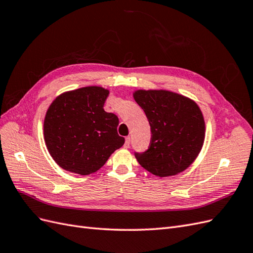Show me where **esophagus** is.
Segmentation results:
<instances>
[{"instance_id": "1", "label": "esophagus", "mask_w": 253, "mask_h": 253, "mask_svg": "<svg viewBox=\"0 0 253 253\" xmlns=\"http://www.w3.org/2000/svg\"><path fill=\"white\" fill-rule=\"evenodd\" d=\"M129 144H131V138L129 137H126V142H125V148H129Z\"/></svg>"}]
</instances>
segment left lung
I'll list each match as a JSON object with an SVG mask.
<instances>
[{"label": "left lung", "mask_w": 253, "mask_h": 253, "mask_svg": "<svg viewBox=\"0 0 253 253\" xmlns=\"http://www.w3.org/2000/svg\"><path fill=\"white\" fill-rule=\"evenodd\" d=\"M151 126V142L135 153L139 165L158 177L185 171L200 154L205 140V120L191 99L165 89H138L133 94Z\"/></svg>", "instance_id": "left-lung-1"}]
</instances>
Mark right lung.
<instances>
[{
    "mask_svg": "<svg viewBox=\"0 0 253 253\" xmlns=\"http://www.w3.org/2000/svg\"><path fill=\"white\" fill-rule=\"evenodd\" d=\"M109 89L86 86L61 94L44 119V140L62 169L80 175L98 171L125 143L118 117L103 109Z\"/></svg>",
    "mask_w": 253,
    "mask_h": 253,
    "instance_id": "add662e5",
    "label": "right lung"
}]
</instances>
